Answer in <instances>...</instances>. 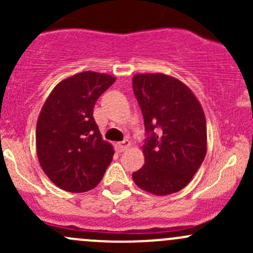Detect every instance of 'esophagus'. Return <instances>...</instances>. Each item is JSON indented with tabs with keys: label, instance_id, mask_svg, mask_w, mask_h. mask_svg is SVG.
<instances>
[{
	"label": "esophagus",
	"instance_id": "1",
	"mask_svg": "<svg viewBox=\"0 0 253 253\" xmlns=\"http://www.w3.org/2000/svg\"><path fill=\"white\" fill-rule=\"evenodd\" d=\"M115 147H116V150L117 152H124V150H126V149H128L129 147H131V142L128 141V139H125L124 142H119V143H116V144H115Z\"/></svg>",
	"mask_w": 253,
	"mask_h": 253
}]
</instances>
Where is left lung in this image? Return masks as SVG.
<instances>
[{"instance_id": "8db88e82", "label": "left lung", "mask_w": 253, "mask_h": 253, "mask_svg": "<svg viewBox=\"0 0 253 253\" xmlns=\"http://www.w3.org/2000/svg\"><path fill=\"white\" fill-rule=\"evenodd\" d=\"M132 86L149 134L143 144L144 165L133 172L136 185L167 196L190 183L207 154V122L193 91L164 73H137Z\"/></svg>"}]
</instances>
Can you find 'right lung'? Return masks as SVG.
Listing matches in <instances>:
<instances>
[{
    "mask_svg": "<svg viewBox=\"0 0 253 253\" xmlns=\"http://www.w3.org/2000/svg\"><path fill=\"white\" fill-rule=\"evenodd\" d=\"M116 78L93 71L61 81L42 105L37 122L40 167L57 187L86 192L103 178L114 157L93 117L99 96Z\"/></svg>",
    "mask_w": 253,
    "mask_h": 253,
    "instance_id": "1",
    "label": "right lung"
}]
</instances>
